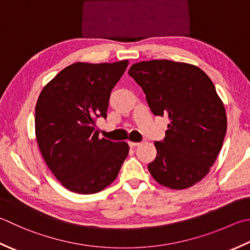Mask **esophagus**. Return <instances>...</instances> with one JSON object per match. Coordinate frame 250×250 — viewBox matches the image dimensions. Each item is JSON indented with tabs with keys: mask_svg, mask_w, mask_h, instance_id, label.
I'll return each mask as SVG.
<instances>
[{
	"mask_svg": "<svg viewBox=\"0 0 250 250\" xmlns=\"http://www.w3.org/2000/svg\"><path fill=\"white\" fill-rule=\"evenodd\" d=\"M128 143H129V145L131 146V147H135V146L140 145V143H138V142H131V141H129Z\"/></svg>",
	"mask_w": 250,
	"mask_h": 250,
	"instance_id": "esophagus-1",
	"label": "esophagus"
}]
</instances>
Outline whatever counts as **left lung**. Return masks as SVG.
Listing matches in <instances>:
<instances>
[{
  "label": "left lung",
  "mask_w": 250,
  "mask_h": 250,
  "mask_svg": "<svg viewBox=\"0 0 250 250\" xmlns=\"http://www.w3.org/2000/svg\"><path fill=\"white\" fill-rule=\"evenodd\" d=\"M129 75L142 87L155 116H167L164 141L148 170L157 182L184 189L202 181L221 150L228 120L210 78L197 66L168 60L140 62Z\"/></svg>",
  "instance_id": "left-lung-1"
}]
</instances>
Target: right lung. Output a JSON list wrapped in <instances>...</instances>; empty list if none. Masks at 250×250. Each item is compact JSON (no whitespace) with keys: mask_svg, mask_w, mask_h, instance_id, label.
Masks as SVG:
<instances>
[{"mask_svg":"<svg viewBox=\"0 0 250 250\" xmlns=\"http://www.w3.org/2000/svg\"><path fill=\"white\" fill-rule=\"evenodd\" d=\"M129 61L75 62L43 87L36 105V136L48 169L67 189L94 194L116 180L129 154L125 142L100 139L110 92Z\"/></svg>","mask_w":250,"mask_h":250,"instance_id":"right-lung-1","label":"right lung"}]
</instances>
